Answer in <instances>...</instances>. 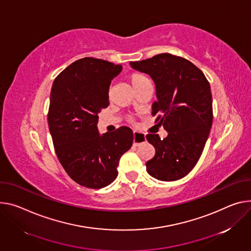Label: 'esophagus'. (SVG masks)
Instances as JSON below:
<instances>
[{
  "label": "esophagus",
  "mask_w": 251,
  "mask_h": 251,
  "mask_svg": "<svg viewBox=\"0 0 251 251\" xmlns=\"http://www.w3.org/2000/svg\"><path fill=\"white\" fill-rule=\"evenodd\" d=\"M146 141V136L138 131H133V145L139 146Z\"/></svg>",
  "instance_id": "esophagus-1"
}]
</instances>
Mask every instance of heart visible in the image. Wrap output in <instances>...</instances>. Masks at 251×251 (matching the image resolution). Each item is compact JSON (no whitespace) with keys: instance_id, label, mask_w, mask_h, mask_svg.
Returning <instances> with one entry per match:
<instances>
[{"instance_id":"b5f03b06","label":"heart","mask_w":251,"mask_h":251,"mask_svg":"<svg viewBox=\"0 0 251 251\" xmlns=\"http://www.w3.org/2000/svg\"><path fill=\"white\" fill-rule=\"evenodd\" d=\"M128 80L131 83V85L133 86V88H137L145 83L150 82V80L143 74L141 73H132L128 76Z\"/></svg>"}]
</instances>
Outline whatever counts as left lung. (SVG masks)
I'll list each match as a JSON object with an SVG mask.
<instances>
[{
    "instance_id": "8db88e82",
    "label": "left lung",
    "mask_w": 251,
    "mask_h": 251,
    "mask_svg": "<svg viewBox=\"0 0 251 251\" xmlns=\"http://www.w3.org/2000/svg\"><path fill=\"white\" fill-rule=\"evenodd\" d=\"M130 66L153 80L157 101L152 114H162L156 121L168 132L164 139L158 134L146 136L155 148L154 157L146 162L147 172L161 181L183 178L198 162L210 133V85L190 61L167 53Z\"/></svg>"
}]
</instances>
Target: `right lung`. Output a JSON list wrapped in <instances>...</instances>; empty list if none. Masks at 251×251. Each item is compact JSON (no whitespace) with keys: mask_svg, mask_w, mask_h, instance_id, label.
<instances>
[{"mask_svg":"<svg viewBox=\"0 0 251 251\" xmlns=\"http://www.w3.org/2000/svg\"><path fill=\"white\" fill-rule=\"evenodd\" d=\"M121 71L122 65L87 57L68 66L52 86L48 124L56 154L68 175L87 188L111 184L133 143L129 127L104 134L97 127L111 81Z\"/></svg>","mask_w":251,"mask_h":251,"instance_id":"1","label":"right lung"}]
</instances>
